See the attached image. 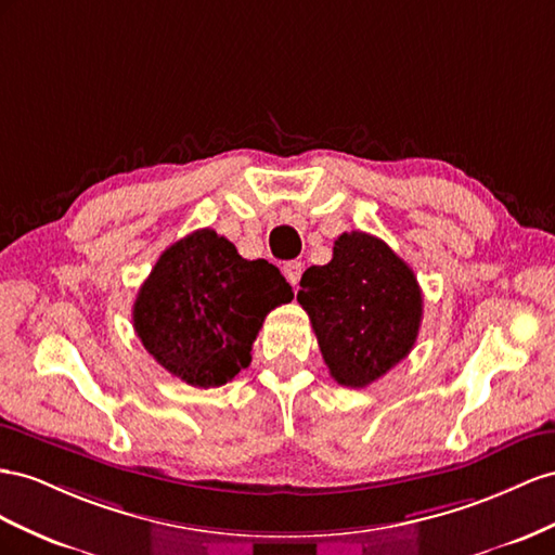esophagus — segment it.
Segmentation results:
<instances>
[{
	"mask_svg": "<svg viewBox=\"0 0 555 555\" xmlns=\"http://www.w3.org/2000/svg\"><path fill=\"white\" fill-rule=\"evenodd\" d=\"M302 272H305V264L299 262V260H291V262L283 264V274H286V279H288V283H291L293 288H297L299 279H302Z\"/></svg>",
	"mask_w": 555,
	"mask_h": 555,
	"instance_id": "1",
	"label": "esophagus"
}]
</instances>
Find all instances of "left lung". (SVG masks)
<instances>
[{
  "instance_id": "1",
  "label": "left lung",
  "mask_w": 555,
  "mask_h": 555,
  "mask_svg": "<svg viewBox=\"0 0 555 555\" xmlns=\"http://www.w3.org/2000/svg\"><path fill=\"white\" fill-rule=\"evenodd\" d=\"M299 288L297 302L309 313L330 376L346 388L374 384L416 344L421 286L378 236L339 234L332 260L309 267Z\"/></svg>"
}]
</instances>
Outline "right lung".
<instances>
[{
	"instance_id": "add662e5",
	"label": "right lung",
	"mask_w": 555,
	"mask_h": 555,
	"mask_svg": "<svg viewBox=\"0 0 555 555\" xmlns=\"http://www.w3.org/2000/svg\"><path fill=\"white\" fill-rule=\"evenodd\" d=\"M293 299L267 260H246L214 230L171 244L139 288L137 337L160 365L195 388L223 386L250 365L264 315Z\"/></svg>"
}]
</instances>
